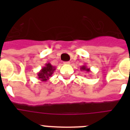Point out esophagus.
Listing matches in <instances>:
<instances>
[{"label":"esophagus","instance_id":"1","mask_svg":"<svg viewBox=\"0 0 130 130\" xmlns=\"http://www.w3.org/2000/svg\"><path fill=\"white\" fill-rule=\"evenodd\" d=\"M64 64H65V65H69L70 62L69 61H66V62H64Z\"/></svg>","mask_w":130,"mask_h":130}]
</instances>
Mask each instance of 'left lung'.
Masks as SVG:
<instances>
[{"mask_svg":"<svg viewBox=\"0 0 130 130\" xmlns=\"http://www.w3.org/2000/svg\"><path fill=\"white\" fill-rule=\"evenodd\" d=\"M80 69H81V71H86V72H88V73L90 72V68H88L86 65H82V66L80 67Z\"/></svg>","mask_w":130,"mask_h":130,"instance_id":"8db88e82","label":"left lung"}]
</instances>
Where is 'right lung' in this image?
<instances>
[{"label":"right lung","instance_id":"add662e5","mask_svg":"<svg viewBox=\"0 0 130 130\" xmlns=\"http://www.w3.org/2000/svg\"><path fill=\"white\" fill-rule=\"evenodd\" d=\"M56 67L53 66L50 63H46L45 65L38 73V79L42 82H46L55 71Z\"/></svg>","mask_w":130,"mask_h":130}]
</instances>
